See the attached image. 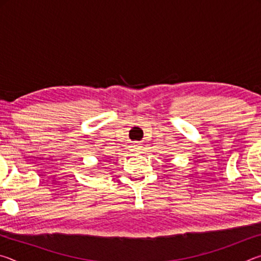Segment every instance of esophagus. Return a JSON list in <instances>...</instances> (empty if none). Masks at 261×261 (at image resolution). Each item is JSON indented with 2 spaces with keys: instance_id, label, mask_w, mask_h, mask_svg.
Here are the masks:
<instances>
[{
  "instance_id": "obj_1",
  "label": "esophagus",
  "mask_w": 261,
  "mask_h": 261,
  "mask_svg": "<svg viewBox=\"0 0 261 261\" xmlns=\"http://www.w3.org/2000/svg\"><path fill=\"white\" fill-rule=\"evenodd\" d=\"M134 152L136 153H140L141 152V146L138 144V145H135L134 146Z\"/></svg>"
}]
</instances>
